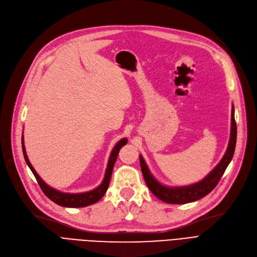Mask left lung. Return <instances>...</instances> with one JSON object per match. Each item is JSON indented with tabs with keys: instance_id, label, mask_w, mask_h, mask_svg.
Masks as SVG:
<instances>
[{
	"instance_id": "left-lung-1",
	"label": "left lung",
	"mask_w": 257,
	"mask_h": 257,
	"mask_svg": "<svg viewBox=\"0 0 257 257\" xmlns=\"http://www.w3.org/2000/svg\"><path fill=\"white\" fill-rule=\"evenodd\" d=\"M236 144V124L234 119V107L232 105L231 110V128L230 139H229L227 150L220 160V163L215 166L206 176L193 184L182 186H167L159 182L150 172L146 161L142 155H140V163L145 181L149 187V190L161 201L169 204H185L197 201L208 195L213 188L217 186L225 170L233 157Z\"/></svg>"
}]
</instances>
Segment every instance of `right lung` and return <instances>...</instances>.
Listing matches in <instances>:
<instances>
[{
    "mask_svg": "<svg viewBox=\"0 0 257 257\" xmlns=\"http://www.w3.org/2000/svg\"><path fill=\"white\" fill-rule=\"evenodd\" d=\"M127 143H128V140L126 138H124L120 141H118L116 143V145L113 147V149L109 156V159H108V164H107V168L105 171L103 181L101 182V184L99 186H97L96 188H93V190L88 191V192L74 194V193L60 192V191L56 190V188H53L50 185H48L42 178H40L39 175L36 173V171L32 167L28 156H27L26 148H25V144H24V136L22 137V148H23V153H24L26 164L28 165V167L32 171L34 177L36 178L40 188H42L45 195L50 200H52L54 203H56L63 207H74V208L75 207H85V206L97 203V202L105 195L107 188H108V185H109V182H110L112 170H113L114 164L116 161L118 152L120 150V148L125 146Z\"/></svg>",
    "mask_w": 257,
    "mask_h": 257,
    "instance_id": "obj_1",
    "label": "right lung"
}]
</instances>
